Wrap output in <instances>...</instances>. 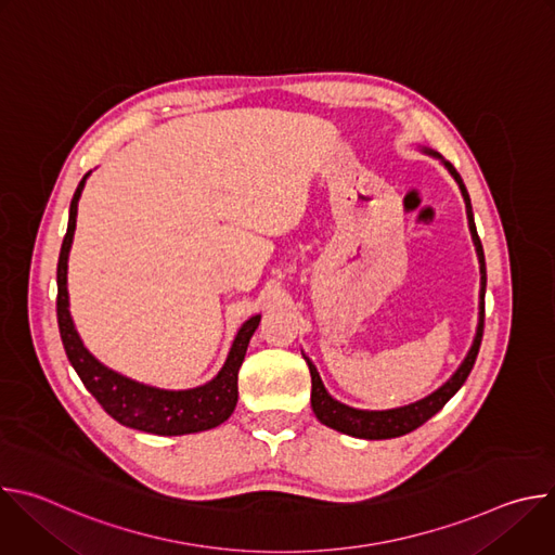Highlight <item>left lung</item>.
I'll return each mask as SVG.
<instances>
[{
  "label": "left lung",
  "instance_id": "8db88e82",
  "mask_svg": "<svg viewBox=\"0 0 555 555\" xmlns=\"http://www.w3.org/2000/svg\"><path fill=\"white\" fill-rule=\"evenodd\" d=\"M422 151L433 155V157H437V160H441V165L448 169V173L459 184V191H461L463 202H465L467 225H469V234H472L474 248H477L479 268H481L479 325H477V334H474V340H472V347H469L467 356L463 358V362L459 364V369L452 373V377L446 384H441L437 390H433L430 395H426V398H422V400H417L413 404H406V406H400V409H388V411H362V409H353V406H347V404L338 402L336 398H332L330 390L325 388L319 369L313 366V362L307 356H302L307 366H309V375H311V411H313V415L319 417L321 424H325V426H330V428H334V430H338L343 435L358 437V439H392V437H402V435L413 433L422 424H426L433 415H437L446 406V402L452 398V395L463 386V382L467 379V375H469V371L474 366V360H477V356H479V347H481V338H483L488 274H486L483 246H481V240H479V234H477V225H474V212H472L469 195H467V189H465L461 176L456 173V169L448 160H443V157L437 151H433L428 146H422Z\"/></svg>",
  "mask_w": 555,
  "mask_h": 555
}]
</instances>
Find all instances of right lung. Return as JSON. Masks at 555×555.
<instances>
[{"label":"right lung","mask_w":555,"mask_h":555,"mask_svg":"<svg viewBox=\"0 0 555 555\" xmlns=\"http://www.w3.org/2000/svg\"><path fill=\"white\" fill-rule=\"evenodd\" d=\"M88 178L90 173H86L83 180L78 182L76 193L72 197L67 232L63 236L59 266H56V287H59L56 319H59V332H61L63 349L67 353L69 364L74 366L78 377H81L86 388L94 395L96 402L105 409V413L127 428L142 430L149 435L176 437V435L210 430L223 424L232 415L236 406V398H240L236 377H240L242 362L246 358L250 338L259 327L261 315L259 313L253 315V319H248L240 327L219 373L210 382L199 384L195 388H182V390L157 388L105 366L99 358L90 353L81 336H78L69 313V294H67V259L74 242L78 199H81Z\"/></svg>","instance_id":"obj_1"}]
</instances>
